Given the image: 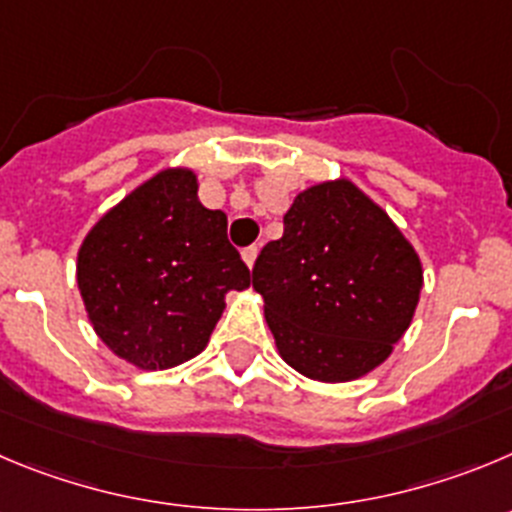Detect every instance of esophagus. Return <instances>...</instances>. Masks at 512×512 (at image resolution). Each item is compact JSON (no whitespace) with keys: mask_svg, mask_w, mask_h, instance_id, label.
Masks as SVG:
<instances>
[{"mask_svg":"<svg viewBox=\"0 0 512 512\" xmlns=\"http://www.w3.org/2000/svg\"><path fill=\"white\" fill-rule=\"evenodd\" d=\"M257 245H250V247H245V250H242V260L247 262V267H252L255 265V260H257Z\"/></svg>","mask_w":512,"mask_h":512,"instance_id":"esophagus-1","label":"esophagus"}]
</instances>
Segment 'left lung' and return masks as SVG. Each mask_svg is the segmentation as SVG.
<instances>
[{
  "instance_id": "obj_1",
  "label": "left lung",
  "mask_w": 512,
  "mask_h": 512,
  "mask_svg": "<svg viewBox=\"0 0 512 512\" xmlns=\"http://www.w3.org/2000/svg\"><path fill=\"white\" fill-rule=\"evenodd\" d=\"M283 224L252 267L280 356L328 384L369 374L412 323L422 290L417 252L346 179L300 191Z\"/></svg>"
}]
</instances>
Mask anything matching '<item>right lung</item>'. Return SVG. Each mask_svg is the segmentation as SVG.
Wrapping results in <instances>:
<instances>
[{"instance_id": "right-lung-1", "label": "right lung", "mask_w": 512, "mask_h": 512, "mask_svg": "<svg viewBox=\"0 0 512 512\" xmlns=\"http://www.w3.org/2000/svg\"><path fill=\"white\" fill-rule=\"evenodd\" d=\"M247 285L227 214L202 207L189 169H166L131 191L78 252V288L95 333L146 371L204 351L224 295Z\"/></svg>"}]
</instances>
